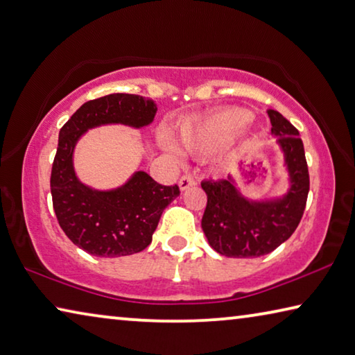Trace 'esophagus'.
I'll return each mask as SVG.
<instances>
[{"label":"esophagus","mask_w":355,"mask_h":355,"mask_svg":"<svg viewBox=\"0 0 355 355\" xmlns=\"http://www.w3.org/2000/svg\"><path fill=\"white\" fill-rule=\"evenodd\" d=\"M194 184H196V178L193 175H183L178 182V187L182 191H187L188 188L194 187Z\"/></svg>","instance_id":"obj_1"}]
</instances>
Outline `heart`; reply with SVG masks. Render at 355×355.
I'll list each match as a JSON object with an SVG mask.
<instances>
[{
    "mask_svg": "<svg viewBox=\"0 0 355 355\" xmlns=\"http://www.w3.org/2000/svg\"><path fill=\"white\" fill-rule=\"evenodd\" d=\"M250 121L248 110L226 109L208 116L199 125L184 128L180 139L188 151L208 155L226 145Z\"/></svg>",
    "mask_w": 355,
    "mask_h": 355,
    "instance_id": "1",
    "label": "heart"
}]
</instances>
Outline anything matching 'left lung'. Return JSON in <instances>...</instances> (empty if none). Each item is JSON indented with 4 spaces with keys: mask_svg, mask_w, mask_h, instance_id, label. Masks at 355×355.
<instances>
[{
    "mask_svg": "<svg viewBox=\"0 0 355 355\" xmlns=\"http://www.w3.org/2000/svg\"><path fill=\"white\" fill-rule=\"evenodd\" d=\"M267 114L284 156L288 193L254 200L240 193L232 175L200 183L207 194L202 230L211 248L226 257H261L277 250L294 234L306 205L309 175L299 131L279 112Z\"/></svg>",
    "mask_w": 355,
    "mask_h": 355,
    "instance_id": "1",
    "label": "left lung"
}]
</instances>
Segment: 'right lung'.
Instances as JSON below:
<instances>
[{"mask_svg": "<svg viewBox=\"0 0 355 355\" xmlns=\"http://www.w3.org/2000/svg\"><path fill=\"white\" fill-rule=\"evenodd\" d=\"M153 99L114 93L88 101L60 129L50 191L61 229L72 243L98 257H121L144 251L164 208L180 196L175 187H162L147 172L137 171L114 189H94L78 180L74 150L88 129L104 125L145 128L155 120Z\"/></svg>", "mask_w": 355, "mask_h": 355, "instance_id": "right-lung-1", "label": "right lung"}]
</instances>
